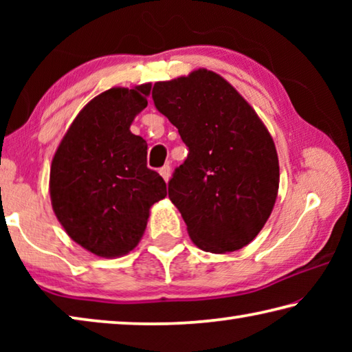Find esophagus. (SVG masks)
Listing matches in <instances>:
<instances>
[{
    "label": "esophagus",
    "instance_id": "34e87169",
    "mask_svg": "<svg viewBox=\"0 0 352 352\" xmlns=\"http://www.w3.org/2000/svg\"><path fill=\"white\" fill-rule=\"evenodd\" d=\"M160 175H162L163 178H164V182H169V178H170V166H163L162 169H160Z\"/></svg>",
    "mask_w": 352,
    "mask_h": 352
}]
</instances>
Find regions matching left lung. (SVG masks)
Listing matches in <instances>:
<instances>
[{
  "mask_svg": "<svg viewBox=\"0 0 352 352\" xmlns=\"http://www.w3.org/2000/svg\"><path fill=\"white\" fill-rule=\"evenodd\" d=\"M152 98L189 147L169 182L189 237L217 254L248 245L269 220L279 188L276 147L258 113L205 68L157 82Z\"/></svg>",
  "mask_w": 352,
  "mask_h": 352,
  "instance_id": "obj_1",
  "label": "left lung"
}]
</instances>
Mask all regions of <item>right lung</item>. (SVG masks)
I'll return each mask as SVG.
<instances>
[{"label": "right lung", "instance_id": "right-lung-1", "mask_svg": "<svg viewBox=\"0 0 352 352\" xmlns=\"http://www.w3.org/2000/svg\"><path fill=\"white\" fill-rule=\"evenodd\" d=\"M152 83L110 88L71 122L51 163L56 217L76 243L100 258L132 252L166 183L147 168V142L130 132Z\"/></svg>", "mask_w": 352, "mask_h": 352}]
</instances>
